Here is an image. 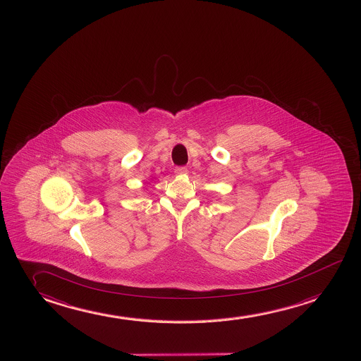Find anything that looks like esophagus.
Listing matches in <instances>:
<instances>
[{
  "mask_svg": "<svg viewBox=\"0 0 361 361\" xmlns=\"http://www.w3.org/2000/svg\"><path fill=\"white\" fill-rule=\"evenodd\" d=\"M174 173L178 174V176H184V174L188 173V169H187V167H183V166H182V167H176Z\"/></svg>",
  "mask_w": 361,
  "mask_h": 361,
  "instance_id": "34e87169",
  "label": "esophagus"
}]
</instances>
